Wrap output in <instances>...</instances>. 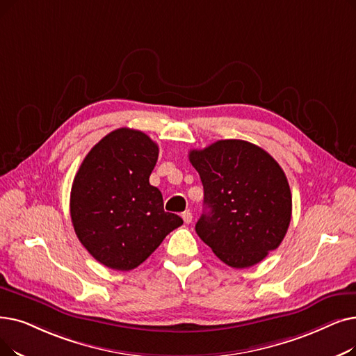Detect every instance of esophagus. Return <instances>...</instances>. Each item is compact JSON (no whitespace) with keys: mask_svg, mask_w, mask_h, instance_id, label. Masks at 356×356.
<instances>
[{"mask_svg":"<svg viewBox=\"0 0 356 356\" xmlns=\"http://www.w3.org/2000/svg\"><path fill=\"white\" fill-rule=\"evenodd\" d=\"M181 218L184 221V224H191L192 222V212L191 211H186L181 213Z\"/></svg>","mask_w":356,"mask_h":356,"instance_id":"34e87169","label":"esophagus"}]
</instances>
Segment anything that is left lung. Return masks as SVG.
Wrapping results in <instances>:
<instances>
[{"label": "left lung", "mask_w": 356, "mask_h": 356, "mask_svg": "<svg viewBox=\"0 0 356 356\" xmlns=\"http://www.w3.org/2000/svg\"><path fill=\"white\" fill-rule=\"evenodd\" d=\"M189 160L204 184L205 212L196 233L225 265L250 268L280 247L292 197L270 154L247 141L221 140L191 149Z\"/></svg>", "instance_id": "1"}]
</instances>
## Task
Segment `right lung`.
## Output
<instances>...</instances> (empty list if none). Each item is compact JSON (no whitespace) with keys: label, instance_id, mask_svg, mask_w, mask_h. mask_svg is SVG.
I'll return each mask as SVG.
<instances>
[{"label":"right lung","instance_id":"1","mask_svg":"<svg viewBox=\"0 0 356 356\" xmlns=\"http://www.w3.org/2000/svg\"><path fill=\"white\" fill-rule=\"evenodd\" d=\"M159 145L141 131L107 134L83 160L71 189L75 234L87 252L115 270L140 266L168 233L183 224L164 212L161 192L149 184Z\"/></svg>","mask_w":356,"mask_h":356}]
</instances>
